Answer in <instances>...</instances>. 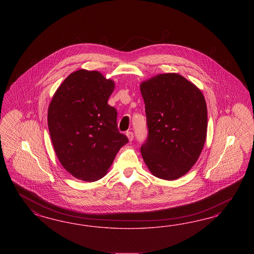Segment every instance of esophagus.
Returning a JSON list of instances; mask_svg holds the SVG:
<instances>
[{"mask_svg":"<svg viewBox=\"0 0 254 254\" xmlns=\"http://www.w3.org/2000/svg\"><path fill=\"white\" fill-rule=\"evenodd\" d=\"M127 137L129 141H132V140H133V138H134V135H133V133H132L131 131H129V132H127Z\"/></svg>","mask_w":254,"mask_h":254,"instance_id":"esophagus-1","label":"esophagus"}]
</instances>
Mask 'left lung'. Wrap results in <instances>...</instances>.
I'll list each match as a JSON object with an SVG mask.
<instances>
[{"label": "left lung", "mask_w": 254, "mask_h": 254, "mask_svg": "<svg viewBox=\"0 0 254 254\" xmlns=\"http://www.w3.org/2000/svg\"><path fill=\"white\" fill-rule=\"evenodd\" d=\"M149 134L140 148L156 178L174 181L196 163L207 138L208 111L203 93L175 72L161 73L139 85Z\"/></svg>", "instance_id": "obj_1"}]
</instances>
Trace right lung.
Listing matches in <instances>:
<instances>
[{"mask_svg": "<svg viewBox=\"0 0 254 254\" xmlns=\"http://www.w3.org/2000/svg\"><path fill=\"white\" fill-rule=\"evenodd\" d=\"M115 82L98 70L78 69L67 77L49 103L47 123L62 167L78 180L104 177L128 142L117 128V112L108 104Z\"/></svg>", "mask_w": 254, "mask_h": 254, "instance_id": "add662e5", "label": "right lung"}]
</instances>
